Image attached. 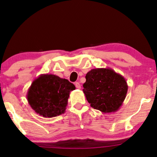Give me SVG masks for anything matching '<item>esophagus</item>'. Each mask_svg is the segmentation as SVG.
Instances as JSON below:
<instances>
[{
    "label": "esophagus",
    "instance_id": "34e87169",
    "mask_svg": "<svg viewBox=\"0 0 157 157\" xmlns=\"http://www.w3.org/2000/svg\"><path fill=\"white\" fill-rule=\"evenodd\" d=\"M75 87H76L77 89H81L80 84H79V82H75Z\"/></svg>",
    "mask_w": 157,
    "mask_h": 157
}]
</instances>
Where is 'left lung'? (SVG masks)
I'll return each mask as SVG.
<instances>
[{"label": "left lung", "mask_w": 157, "mask_h": 157, "mask_svg": "<svg viewBox=\"0 0 157 157\" xmlns=\"http://www.w3.org/2000/svg\"><path fill=\"white\" fill-rule=\"evenodd\" d=\"M85 78L83 92L91 107L105 113L120 109L128 89L123 75L110 68H101L91 69Z\"/></svg>", "instance_id": "8db88e82"}]
</instances>
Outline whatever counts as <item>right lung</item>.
I'll return each instance as SVG.
<instances>
[{
	"mask_svg": "<svg viewBox=\"0 0 157 157\" xmlns=\"http://www.w3.org/2000/svg\"><path fill=\"white\" fill-rule=\"evenodd\" d=\"M75 89L68 79L52 74H41L28 89V102L36 113L52 118L64 113L70 93Z\"/></svg>",
	"mask_w": 157,
	"mask_h": 157,
	"instance_id": "obj_1",
	"label": "right lung"
}]
</instances>
